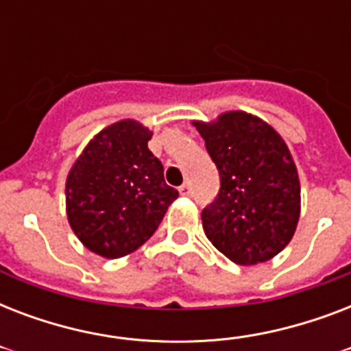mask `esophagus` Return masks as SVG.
<instances>
[{
  "instance_id": "obj_1",
  "label": "esophagus",
  "mask_w": 351,
  "mask_h": 351,
  "mask_svg": "<svg viewBox=\"0 0 351 351\" xmlns=\"http://www.w3.org/2000/svg\"><path fill=\"white\" fill-rule=\"evenodd\" d=\"M180 195H182V197H189V195H191V184H189V182H186V184H182V186H180Z\"/></svg>"
}]
</instances>
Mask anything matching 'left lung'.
Wrapping results in <instances>:
<instances>
[{
	"mask_svg": "<svg viewBox=\"0 0 351 351\" xmlns=\"http://www.w3.org/2000/svg\"><path fill=\"white\" fill-rule=\"evenodd\" d=\"M220 175V191L202 211L206 237L237 264L280 253L297 230L300 184L280 134L261 118L230 111L193 121Z\"/></svg>",
	"mask_w": 351,
	"mask_h": 351,
	"instance_id": "obj_1",
	"label": "left lung"
}]
</instances>
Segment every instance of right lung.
<instances>
[{"mask_svg":"<svg viewBox=\"0 0 351 351\" xmlns=\"http://www.w3.org/2000/svg\"><path fill=\"white\" fill-rule=\"evenodd\" d=\"M153 132L121 120L96 134L69 171L67 219L80 242L106 258H120L147 242L164 219L175 187L147 147Z\"/></svg>","mask_w":351,"mask_h":351,"instance_id":"add662e5","label":"right lung"}]
</instances>
